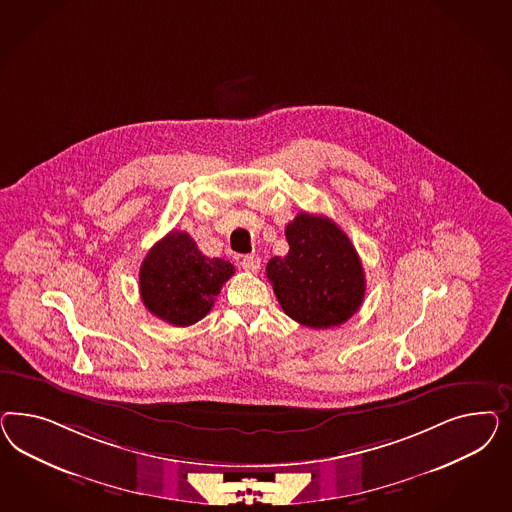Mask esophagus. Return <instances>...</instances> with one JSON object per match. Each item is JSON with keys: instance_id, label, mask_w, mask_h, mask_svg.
Wrapping results in <instances>:
<instances>
[{"instance_id": "esophagus-1", "label": "esophagus", "mask_w": 512, "mask_h": 512, "mask_svg": "<svg viewBox=\"0 0 512 512\" xmlns=\"http://www.w3.org/2000/svg\"><path fill=\"white\" fill-rule=\"evenodd\" d=\"M240 266L249 274H257L259 268H261V257L259 255H244L242 261H240Z\"/></svg>"}]
</instances>
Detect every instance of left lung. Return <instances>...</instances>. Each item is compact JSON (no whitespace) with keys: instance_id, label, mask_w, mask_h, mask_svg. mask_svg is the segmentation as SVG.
I'll return each mask as SVG.
<instances>
[{"instance_id":"8db88e82","label":"left lung","mask_w":512,"mask_h":512,"mask_svg":"<svg viewBox=\"0 0 512 512\" xmlns=\"http://www.w3.org/2000/svg\"><path fill=\"white\" fill-rule=\"evenodd\" d=\"M289 253L266 264L279 306L300 325L330 328L357 313L366 278L357 249L325 216L298 214L285 227Z\"/></svg>"}]
</instances>
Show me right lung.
Returning a JSON list of instances; mask_svg holds the SVG:
<instances>
[{
  "instance_id": "obj_1",
  "label": "right lung",
  "mask_w": 512,
  "mask_h": 512,
  "mask_svg": "<svg viewBox=\"0 0 512 512\" xmlns=\"http://www.w3.org/2000/svg\"><path fill=\"white\" fill-rule=\"evenodd\" d=\"M234 266L202 255L184 231H171L140 264V298L148 311L174 326L195 325L212 310Z\"/></svg>"
}]
</instances>
